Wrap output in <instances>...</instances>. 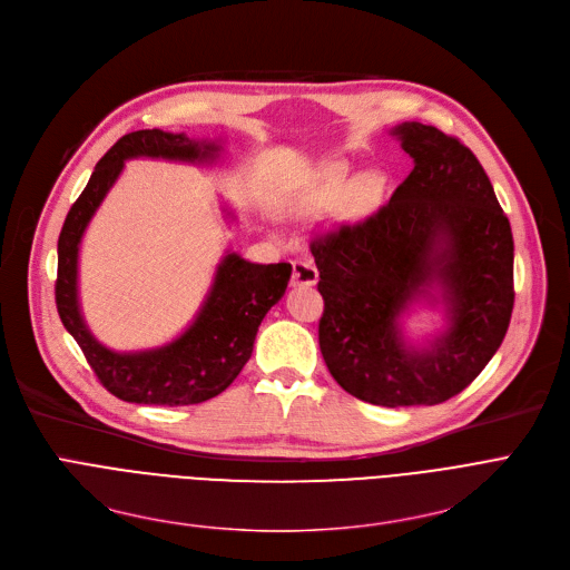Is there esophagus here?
<instances>
[{"instance_id": "esophagus-1", "label": "esophagus", "mask_w": 570, "mask_h": 570, "mask_svg": "<svg viewBox=\"0 0 570 570\" xmlns=\"http://www.w3.org/2000/svg\"><path fill=\"white\" fill-rule=\"evenodd\" d=\"M316 279H318V269L309 256L293 261V275H291L293 286H314Z\"/></svg>"}]
</instances>
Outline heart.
Listing matches in <instances>:
<instances>
[{"label": "heart", "mask_w": 570, "mask_h": 570, "mask_svg": "<svg viewBox=\"0 0 570 570\" xmlns=\"http://www.w3.org/2000/svg\"><path fill=\"white\" fill-rule=\"evenodd\" d=\"M381 177L379 175H365L363 179H357L353 185V189L346 194V179H344V170H335L327 179V185L321 189V194L316 196V205L327 207L340 203L343 196L347 198L342 203V215L344 217H361L379 203L381 198Z\"/></svg>", "instance_id": "obj_1"}]
</instances>
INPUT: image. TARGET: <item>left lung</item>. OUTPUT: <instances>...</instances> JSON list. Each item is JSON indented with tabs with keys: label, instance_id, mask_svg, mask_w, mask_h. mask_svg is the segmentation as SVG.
Masks as SVG:
<instances>
[{
	"label": "left lung",
	"instance_id": "obj_1",
	"mask_svg": "<svg viewBox=\"0 0 570 570\" xmlns=\"http://www.w3.org/2000/svg\"><path fill=\"white\" fill-rule=\"evenodd\" d=\"M413 168L391 200L357 222L312 235L323 314L318 346L333 379L379 406H434L485 370L511 323L513 233L490 177L455 136L421 122L397 127ZM441 281L454 327L413 354L396 316Z\"/></svg>",
	"mask_w": 570,
	"mask_h": 570
}]
</instances>
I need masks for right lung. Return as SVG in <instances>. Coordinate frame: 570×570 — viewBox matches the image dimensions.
<instances>
[{
	"mask_svg": "<svg viewBox=\"0 0 570 570\" xmlns=\"http://www.w3.org/2000/svg\"><path fill=\"white\" fill-rule=\"evenodd\" d=\"M215 145H198L185 134L159 129L131 131L119 138L97 164L87 187L71 205L57 239L55 305L87 365L110 395L134 404L189 406L213 400L235 381L252 357L258 325L286 291L291 263L256 265L228 254L217 269L198 318L173 344L145 353H115L101 346L85 327L76 297V263L80 235L95 209L131 157L200 159Z\"/></svg>",
	"mask_w": 570,
	"mask_h": 570,
	"instance_id": "obj_1",
	"label": "right lung"
}]
</instances>
